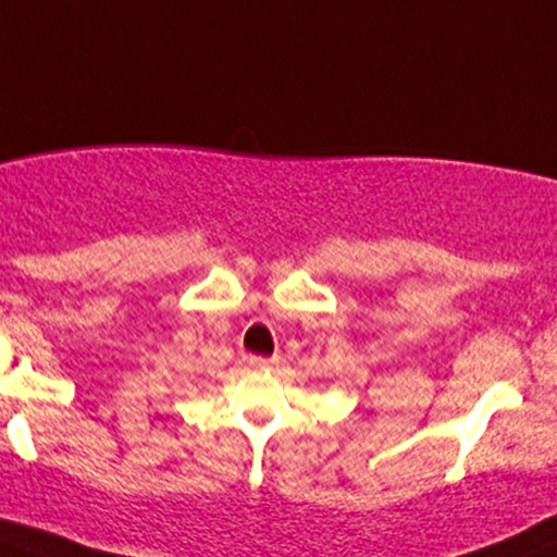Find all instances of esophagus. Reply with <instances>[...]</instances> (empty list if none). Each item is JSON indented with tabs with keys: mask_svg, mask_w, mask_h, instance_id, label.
Segmentation results:
<instances>
[{
	"mask_svg": "<svg viewBox=\"0 0 557 557\" xmlns=\"http://www.w3.org/2000/svg\"><path fill=\"white\" fill-rule=\"evenodd\" d=\"M252 369H273L276 367V359H265V356H250Z\"/></svg>",
	"mask_w": 557,
	"mask_h": 557,
	"instance_id": "1",
	"label": "esophagus"
}]
</instances>
